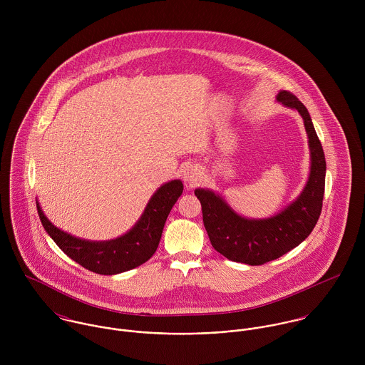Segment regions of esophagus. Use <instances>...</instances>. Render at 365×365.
<instances>
[{
  "label": "esophagus",
  "instance_id": "esophagus-1",
  "mask_svg": "<svg viewBox=\"0 0 365 365\" xmlns=\"http://www.w3.org/2000/svg\"><path fill=\"white\" fill-rule=\"evenodd\" d=\"M182 178L188 184H194L201 178V170L197 165H188L182 171Z\"/></svg>",
  "mask_w": 365,
  "mask_h": 365
}]
</instances>
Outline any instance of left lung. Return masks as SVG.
<instances>
[{"instance_id": "1", "label": "left lung", "mask_w": 365, "mask_h": 365, "mask_svg": "<svg viewBox=\"0 0 365 365\" xmlns=\"http://www.w3.org/2000/svg\"><path fill=\"white\" fill-rule=\"evenodd\" d=\"M277 101L299 112L308 133L311 173L301 195L271 217L247 219L236 213L213 191L195 190L213 249L229 260L249 265L275 260L299 246L311 235L322 212L326 160L311 115L307 106L289 91H279Z\"/></svg>"}]
</instances>
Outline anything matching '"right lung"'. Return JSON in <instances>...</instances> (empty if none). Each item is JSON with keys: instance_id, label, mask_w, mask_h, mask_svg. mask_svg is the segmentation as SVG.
<instances>
[{"instance_id": "obj_1", "label": "right lung", "mask_w": 365, "mask_h": 365, "mask_svg": "<svg viewBox=\"0 0 365 365\" xmlns=\"http://www.w3.org/2000/svg\"><path fill=\"white\" fill-rule=\"evenodd\" d=\"M182 190L184 185L180 180L163 184L129 232L104 242L74 237L60 230L45 216L38 201L36 207L45 230L71 260L93 272L113 275L139 267L156 253L165 219L182 194Z\"/></svg>"}]
</instances>
